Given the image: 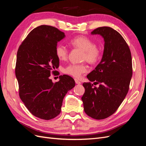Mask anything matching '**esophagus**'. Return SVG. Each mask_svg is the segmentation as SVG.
I'll return each mask as SVG.
<instances>
[{
  "label": "esophagus",
  "mask_w": 146,
  "mask_h": 146,
  "mask_svg": "<svg viewBox=\"0 0 146 146\" xmlns=\"http://www.w3.org/2000/svg\"><path fill=\"white\" fill-rule=\"evenodd\" d=\"M75 82H76V84H78V85H80V84H81V82L76 78H75Z\"/></svg>",
  "instance_id": "1"
}]
</instances>
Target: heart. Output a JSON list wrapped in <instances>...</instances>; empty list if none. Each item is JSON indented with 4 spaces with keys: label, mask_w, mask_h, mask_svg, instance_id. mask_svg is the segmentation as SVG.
I'll return each instance as SVG.
<instances>
[{
    "label": "heart",
    "mask_w": 146,
    "mask_h": 146,
    "mask_svg": "<svg viewBox=\"0 0 146 146\" xmlns=\"http://www.w3.org/2000/svg\"><path fill=\"white\" fill-rule=\"evenodd\" d=\"M69 44L76 48L83 50L82 60H86L90 64H94L98 62L100 56L99 48L94 45V42L91 39L83 35H80L69 41ZM69 50L68 48L63 44L57 45L55 47V54L60 60H65L68 58ZM63 71L72 77L78 78L81 75L87 71V67L85 64H70L66 66Z\"/></svg>",
    "instance_id": "1"
}]
</instances>
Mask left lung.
Returning <instances> with one entry per match:
<instances>
[{
  "instance_id": "obj_1",
  "label": "left lung",
  "mask_w": 146,
  "mask_h": 146,
  "mask_svg": "<svg viewBox=\"0 0 146 146\" xmlns=\"http://www.w3.org/2000/svg\"><path fill=\"white\" fill-rule=\"evenodd\" d=\"M92 35L104 39V50L100 63L87 76L91 82L83 83L84 111L95 119H104L114 113L129 90L132 77L131 55L122 35L109 27L97 28ZM100 83L98 88L94 84Z\"/></svg>"
}]
</instances>
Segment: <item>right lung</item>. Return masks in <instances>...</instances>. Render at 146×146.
Instances as JSON below:
<instances>
[{"instance_id": "obj_1", "label": "right lung", "mask_w": 146, "mask_h": 146, "mask_svg": "<svg viewBox=\"0 0 146 146\" xmlns=\"http://www.w3.org/2000/svg\"><path fill=\"white\" fill-rule=\"evenodd\" d=\"M64 37L58 29L40 25L29 33L17 52L15 74L20 98L33 116L45 120L58 115L65 95L76 85L68 75L60 76L55 83L49 78L59 66L55 47Z\"/></svg>"}]
</instances>
